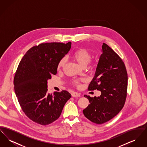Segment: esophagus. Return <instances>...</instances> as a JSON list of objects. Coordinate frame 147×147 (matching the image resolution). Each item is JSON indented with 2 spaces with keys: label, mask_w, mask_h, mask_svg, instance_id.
I'll list each match as a JSON object with an SVG mask.
<instances>
[{
  "label": "esophagus",
  "mask_w": 147,
  "mask_h": 147,
  "mask_svg": "<svg viewBox=\"0 0 147 147\" xmlns=\"http://www.w3.org/2000/svg\"><path fill=\"white\" fill-rule=\"evenodd\" d=\"M71 96L73 97H79L80 96V94L77 92H72L71 93Z\"/></svg>",
  "instance_id": "esophagus-1"
}]
</instances>
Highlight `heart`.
<instances>
[{
  "label": "heart",
  "mask_w": 147,
  "mask_h": 147,
  "mask_svg": "<svg viewBox=\"0 0 147 147\" xmlns=\"http://www.w3.org/2000/svg\"><path fill=\"white\" fill-rule=\"evenodd\" d=\"M72 57L81 67H83L87 65V64L90 62L91 60V54L88 50L84 49H81L75 52L73 54ZM65 58H62L58 63V68L60 69L62 67H63L65 63ZM74 83L78 84V83L77 81H76L74 82Z\"/></svg>",
  "instance_id": "heart-1"
}]
</instances>
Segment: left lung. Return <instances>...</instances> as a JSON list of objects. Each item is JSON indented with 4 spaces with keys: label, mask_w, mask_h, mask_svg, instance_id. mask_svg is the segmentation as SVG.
<instances>
[{
    "label": "left lung",
    "mask_w": 147,
    "mask_h": 147,
    "mask_svg": "<svg viewBox=\"0 0 147 147\" xmlns=\"http://www.w3.org/2000/svg\"><path fill=\"white\" fill-rule=\"evenodd\" d=\"M94 77L89 90L101 91L100 96L84 95L90 104L83 110L84 116L91 122L102 124L116 116L125 105L128 77L125 64L119 55L103 43Z\"/></svg>",
    "instance_id": "left-lung-1"
}]
</instances>
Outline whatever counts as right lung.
<instances>
[{
	"instance_id": "obj_1",
	"label": "right lung",
	"mask_w": 147,
	"mask_h": 147,
	"mask_svg": "<svg viewBox=\"0 0 147 147\" xmlns=\"http://www.w3.org/2000/svg\"><path fill=\"white\" fill-rule=\"evenodd\" d=\"M71 43H41L28 50L14 77V90L22 111L29 119L43 126L58 119L70 93L63 90L47 93V80L56 75L58 65L71 48Z\"/></svg>"
}]
</instances>
